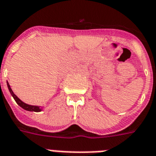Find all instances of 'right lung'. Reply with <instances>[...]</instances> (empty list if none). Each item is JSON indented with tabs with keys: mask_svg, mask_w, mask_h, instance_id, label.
<instances>
[{
	"mask_svg": "<svg viewBox=\"0 0 156 156\" xmlns=\"http://www.w3.org/2000/svg\"><path fill=\"white\" fill-rule=\"evenodd\" d=\"M7 86H8V88H9V92H10L11 95L12 96V98H14V100L16 101V102L17 103V104L19 105L21 107V108H23V109H25V110L27 111H30V112H40V111H42L44 106H42V107L36 106V105H31L26 104V103H24L23 101H22L20 100V98H18L15 94H14L12 90L11 87H10V85L9 84V82H7Z\"/></svg>",
	"mask_w": 156,
	"mask_h": 156,
	"instance_id": "obj_1",
	"label": "right lung"
}]
</instances>
